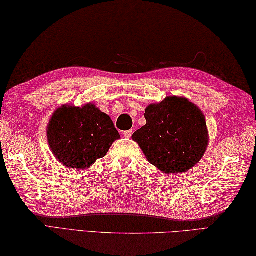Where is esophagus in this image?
<instances>
[{"label": "esophagus", "instance_id": "obj_1", "mask_svg": "<svg viewBox=\"0 0 256 256\" xmlns=\"http://www.w3.org/2000/svg\"><path fill=\"white\" fill-rule=\"evenodd\" d=\"M132 133H133V131L132 130H128V131H125L124 133H123V135H124V138H130L132 136Z\"/></svg>", "mask_w": 256, "mask_h": 256}]
</instances>
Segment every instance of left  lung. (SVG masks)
<instances>
[{"instance_id":"1","label":"left lung","mask_w":256,"mask_h":256,"mask_svg":"<svg viewBox=\"0 0 256 256\" xmlns=\"http://www.w3.org/2000/svg\"><path fill=\"white\" fill-rule=\"evenodd\" d=\"M146 124L132 135L146 158L164 174H180L200 162L209 143L206 118L186 98L166 96L145 110Z\"/></svg>"}]
</instances>
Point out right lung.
<instances>
[{"label":"right lung","mask_w":256,"mask_h":256,"mask_svg":"<svg viewBox=\"0 0 256 256\" xmlns=\"http://www.w3.org/2000/svg\"><path fill=\"white\" fill-rule=\"evenodd\" d=\"M120 138L111 118L94 104L62 106L47 126V140L54 156L64 166L86 170L102 158Z\"/></svg>","instance_id":"right-lung-1"}]
</instances>
